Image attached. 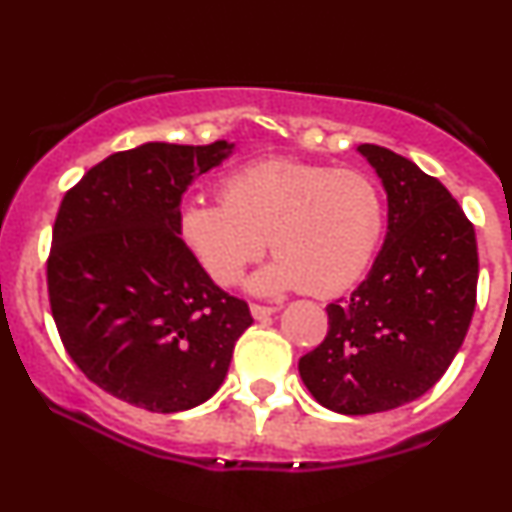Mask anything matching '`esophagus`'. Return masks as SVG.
<instances>
[{
  "instance_id": "1",
  "label": "esophagus",
  "mask_w": 512,
  "mask_h": 512,
  "mask_svg": "<svg viewBox=\"0 0 512 512\" xmlns=\"http://www.w3.org/2000/svg\"><path fill=\"white\" fill-rule=\"evenodd\" d=\"M250 313H252V317H255V320H264V317L274 315L276 308H269V305H257V303H252V305H250Z\"/></svg>"
}]
</instances>
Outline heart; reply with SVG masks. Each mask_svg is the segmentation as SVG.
Segmentation results:
<instances>
[{
    "label": "heart",
    "instance_id": "obj_1",
    "mask_svg": "<svg viewBox=\"0 0 512 512\" xmlns=\"http://www.w3.org/2000/svg\"><path fill=\"white\" fill-rule=\"evenodd\" d=\"M221 197H192L178 211L182 243L221 286L236 284L272 245L276 260L252 291L339 296L366 272L385 231L380 187L356 168L272 158L228 175Z\"/></svg>",
    "mask_w": 512,
    "mask_h": 512
}]
</instances>
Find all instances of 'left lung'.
Here are the masks:
<instances>
[{
	"instance_id": "8db88e82",
	"label": "left lung",
	"mask_w": 512,
	"mask_h": 512,
	"mask_svg": "<svg viewBox=\"0 0 512 512\" xmlns=\"http://www.w3.org/2000/svg\"><path fill=\"white\" fill-rule=\"evenodd\" d=\"M383 180V250L349 301L327 305L325 342L298 361L322 407L346 416L414 402L443 378L477 305L474 226L445 185L385 146L361 144Z\"/></svg>"
}]
</instances>
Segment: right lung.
<instances>
[{
	"mask_svg": "<svg viewBox=\"0 0 512 512\" xmlns=\"http://www.w3.org/2000/svg\"><path fill=\"white\" fill-rule=\"evenodd\" d=\"M233 144L149 142L93 166L57 211L48 293L64 349L91 383L175 414L219 390L248 303L221 291L178 233L182 195Z\"/></svg>",
	"mask_w": 512,
	"mask_h": 512,
	"instance_id": "right-lung-1",
	"label": "right lung"
}]
</instances>
